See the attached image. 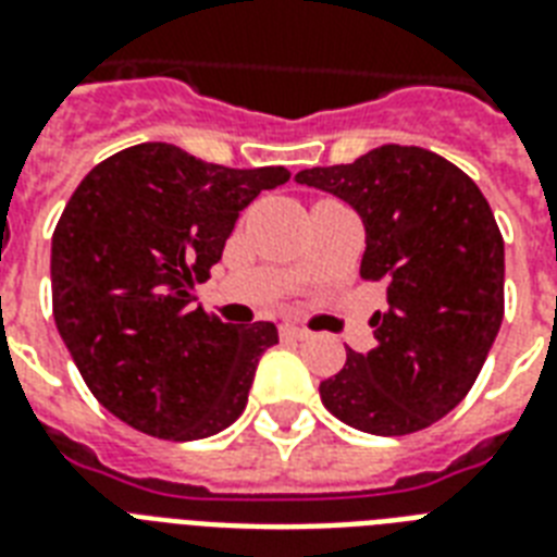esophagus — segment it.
Listing matches in <instances>:
<instances>
[{
  "instance_id": "esophagus-1",
  "label": "esophagus",
  "mask_w": 557,
  "mask_h": 557,
  "mask_svg": "<svg viewBox=\"0 0 557 557\" xmlns=\"http://www.w3.org/2000/svg\"><path fill=\"white\" fill-rule=\"evenodd\" d=\"M282 334L284 337H294V341H308L311 332L308 329H299V325H282Z\"/></svg>"
}]
</instances>
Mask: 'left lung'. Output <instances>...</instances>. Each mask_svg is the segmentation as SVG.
<instances>
[{
	"label": "left lung",
	"mask_w": 557,
	"mask_h": 557,
	"mask_svg": "<svg viewBox=\"0 0 557 557\" xmlns=\"http://www.w3.org/2000/svg\"><path fill=\"white\" fill-rule=\"evenodd\" d=\"M296 182L352 205L367 232L363 282L387 290L375 349L346 352L320 382L329 411L358 432L403 437L470 393L505 313V244L470 175L420 146L387 144Z\"/></svg>",
	"instance_id": "1"
}]
</instances>
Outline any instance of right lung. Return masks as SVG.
<instances>
[{
  "label": "right lung",
  "mask_w": 557,
  "mask_h": 557,
  "mask_svg": "<svg viewBox=\"0 0 557 557\" xmlns=\"http://www.w3.org/2000/svg\"><path fill=\"white\" fill-rule=\"evenodd\" d=\"M284 166L208 164L173 144L104 158L52 234V313L78 373L116 420L199 441L246 408L273 323L232 325L194 305L237 216Z\"/></svg>",
  "instance_id": "add662e5"
}]
</instances>
